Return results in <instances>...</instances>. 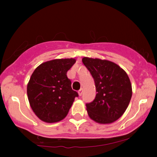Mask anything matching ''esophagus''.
I'll use <instances>...</instances> for the list:
<instances>
[{
  "instance_id": "obj_1",
  "label": "esophagus",
  "mask_w": 157,
  "mask_h": 157,
  "mask_svg": "<svg viewBox=\"0 0 157 157\" xmlns=\"http://www.w3.org/2000/svg\"><path fill=\"white\" fill-rule=\"evenodd\" d=\"M82 89H80L78 91V94L80 95V96H81V95H82Z\"/></svg>"
}]
</instances>
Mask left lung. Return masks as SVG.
<instances>
[{"mask_svg":"<svg viewBox=\"0 0 157 157\" xmlns=\"http://www.w3.org/2000/svg\"><path fill=\"white\" fill-rule=\"evenodd\" d=\"M82 61L94 80L97 92L94 101L86 105L88 114L97 123H112L121 117L131 101L130 79L111 61L87 57Z\"/></svg>","mask_w":157,"mask_h":157,"instance_id":"8db88e82","label":"left lung"}]
</instances>
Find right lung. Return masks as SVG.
<instances>
[{"label":"right lung","mask_w":157,"mask_h":157,"mask_svg":"<svg viewBox=\"0 0 157 157\" xmlns=\"http://www.w3.org/2000/svg\"><path fill=\"white\" fill-rule=\"evenodd\" d=\"M75 62L74 58L46 61L32 73L27 85L28 100L33 112L42 121L53 123L63 120L78 97L66 75Z\"/></svg>","instance_id":"add662e5"}]
</instances>
